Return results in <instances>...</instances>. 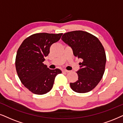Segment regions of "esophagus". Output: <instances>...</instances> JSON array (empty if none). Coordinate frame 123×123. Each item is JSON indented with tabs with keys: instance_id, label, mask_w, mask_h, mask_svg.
Returning a JSON list of instances; mask_svg holds the SVG:
<instances>
[{
	"instance_id": "1",
	"label": "esophagus",
	"mask_w": 123,
	"mask_h": 123,
	"mask_svg": "<svg viewBox=\"0 0 123 123\" xmlns=\"http://www.w3.org/2000/svg\"><path fill=\"white\" fill-rule=\"evenodd\" d=\"M62 72H63V73H69V72H70V71L68 70H63Z\"/></svg>"
}]
</instances>
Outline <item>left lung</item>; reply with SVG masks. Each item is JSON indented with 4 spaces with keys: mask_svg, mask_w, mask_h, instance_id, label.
Instances as JSON below:
<instances>
[{
    "mask_svg": "<svg viewBox=\"0 0 123 123\" xmlns=\"http://www.w3.org/2000/svg\"><path fill=\"white\" fill-rule=\"evenodd\" d=\"M61 39L72 48L75 57L82 58L77 71L78 80L70 85L73 91L86 93L91 91L99 83L105 71L106 55L98 38L83 31H75L63 34Z\"/></svg>",
    "mask_w": 123,
    "mask_h": 123,
    "instance_id": "8db88e82",
    "label": "left lung"
}]
</instances>
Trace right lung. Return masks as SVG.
<instances>
[{
    "label": "right lung",
    "instance_id": "right-lung-1",
    "mask_svg": "<svg viewBox=\"0 0 123 123\" xmlns=\"http://www.w3.org/2000/svg\"><path fill=\"white\" fill-rule=\"evenodd\" d=\"M63 33H35L25 38L17 52L15 66L23 85L37 95L50 91L54 80L61 71L50 70L43 63L52 44L60 40Z\"/></svg>",
    "mask_w": 123,
    "mask_h": 123
}]
</instances>
